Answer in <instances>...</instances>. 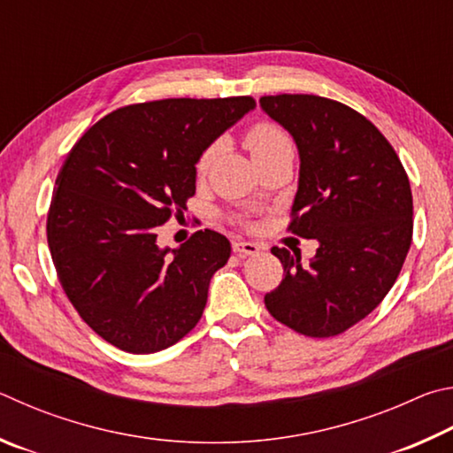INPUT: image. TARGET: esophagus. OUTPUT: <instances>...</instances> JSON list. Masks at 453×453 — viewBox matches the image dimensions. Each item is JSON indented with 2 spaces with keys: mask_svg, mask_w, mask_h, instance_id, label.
Masks as SVG:
<instances>
[{
  "mask_svg": "<svg viewBox=\"0 0 453 453\" xmlns=\"http://www.w3.org/2000/svg\"><path fill=\"white\" fill-rule=\"evenodd\" d=\"M233 250H234V255H239V257H252V255H257V252H260V244L249 242V241H234Z\"/></svg>",
  "mask_w": 453,
  "mask_h": 453,
  "instance_id": "1",
  "label": "esophagus"
}]
</instances>
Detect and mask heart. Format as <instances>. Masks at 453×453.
Here are the masks:
<instances>
[{
  "instance_id": "heart-1",
  "label": "heart",
  "mask_w": 453,
  "mask_h": 453,
  "mask_svg": "<svg viewBox=\"0 0 453 453\" xmlns=\"http://www.w3.org/2000/svg\"><path fill=\"white\" fill-rule=\"evenodd\" d=\"M244 145L249 147L252 158L258 163L274 153H280V150L292 149V141L282 127L274 123H257L250 127L247 134H244ZM212 157H214V147L206 149L203 157L198 158V165H196L198 173L206 171V166L211 165Z\"/></svg>"
}]
</instances>
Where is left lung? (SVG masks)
Segmentation results:
<instances>
[{
  "label": "left lung",
  "mask_w": 453,
  "mask_h": 453,
  "mask_svg": "<svg viewBox=\"0 0 453 453\" xmlns=\"http://www.w3.org/2000/svg\"><path fill=\"white\" fill-rule=\"evenodd\" d=\"M295 139L298 190L288 231L316 239V255L273 249L284 279L265 304L298 334H342L394 287L411 244L408 174L388 139L358 111L319 95L260 97Z\"/></svg>",
  "instance_id": "left-lung-1"
}]
</instances>
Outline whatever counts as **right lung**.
Returning <instances> with one entry per match:
<instances>
[{
  "label": "right lung",
  "instance_id": "right-lung-1",
  "mask_svg": "<svg viewBox=\"0 0 453 453\" xmlns=\"http://www.w3.org/2000/svg\"><path fill=\"white\" fill-rule=\"evenodd\" d=\"M250 109L252 97L137 103L103 117L69 150L47 242L71 304L119 350H165L201 320L231 242L204 228L179 249H158L157 228L187 209L198 158Z\"/></svg>",
  "mask_w": 453,
  "mask_h": 453
}]
</instances>
